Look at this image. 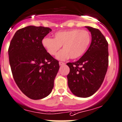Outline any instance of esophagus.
Wrapping results in <instances>:
<instances>
[{"mask_svg":"<svg viewBox=\"0 0 122 122\" xmlns=\"http://www.w3.org/2000/svg\"><path fill=\"white\" fill-rule=\"evenodd\" d=\"M65 64V63H64V62H59V65H60V66L64 65Z\"/></svg>","mask_w":122,"mask_h":122,"instance_id":"esophagus-1","label":"esophagus"}]
</instances>
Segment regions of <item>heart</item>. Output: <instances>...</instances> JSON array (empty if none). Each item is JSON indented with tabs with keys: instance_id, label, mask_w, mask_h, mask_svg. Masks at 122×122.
<instances>
[{
	"instance_id": "obj_1",
	"label": "heart",
	"mask_w": 122,
	"mask_h": 122,
	"mask_svg": "<svg viewBox=\"0 0 122 122\" xmlns=\"http://www.w3.org/2000/svg\"><path fill=\"white\" fill-rule=\"evenodd\" d=\"M90 40L91 37L88 31L71 29L57 32L54 39L44 38L42 40V45L51 56L56 55L63 46V49L57 53L56 58L65 60L69 57L77 59L83 56L90 45Z\"/></svg>"
}]
</instances>
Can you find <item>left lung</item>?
<instances>
[{"label": "left lung", "instance_id": "1", "mask_svg": "<svg viewBox=\"0 0 122 122\" xmlns=\"http://www.w3.org/2000/svg\"><path fill=\"white\" fill-rule=\"evenodd\" d=\"M92 35L90 46L84 55L75 62L68 63L70 72L67 75L68 87L78 97L93 95L104 81L108 66V42L98 29L86 26Z\"/></svg>", "mask_w": 122, "mask_h": 122}]
</instances>
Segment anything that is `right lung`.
I'll return each instance as SVG.
<instances>
[{
    "instance_id": "add662e5",
    "label": "right lung",
    "mask_w": 122,
    "mask_h": 122,
    "mask_svg": "<svg viewBox=\"0 0 122 122\" xmlns=\"http://www.w3.org/2000/svg\"><path fill=\"white\" fill-rule=\"evenodd\" d=\"M51 31L48 27L29 25L18 30L8 49L14 79L21 91L34 100L51 92L59 64L48 54L42 40Z\"/></svg>"
}]
</instances>
